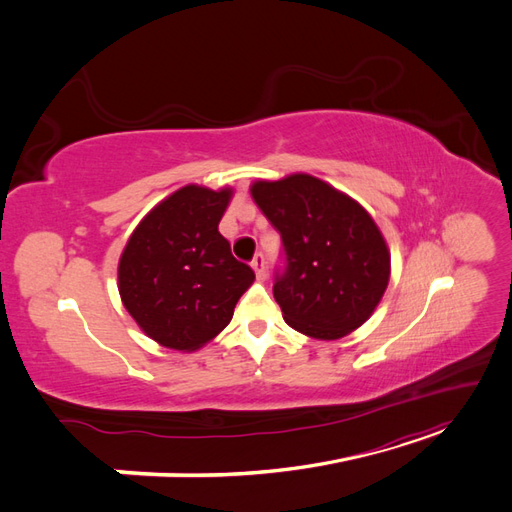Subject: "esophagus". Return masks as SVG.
<instances>
[{
    "instance_id": "1",
    "label": "esophagus",
    "mask_w": 512,
    "mask_h": 512,
    "mask_svg": "<svg viewBox=\"0 0 512 512\" xmlns=\"http://www.w3.org/2000/svg\"><path fill=\"white\" fill-rule=\"evenodd\" d=\"M252 269H254V273H256L258 280H265V277H267L265 256H262V254H256V256H254V260H252Z\"/></svg>"
}]
</instances>
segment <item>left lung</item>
Returning a JSON list of instances; mask_svg holds the SVG:
<instances>
[{"label": "left lung", "mask_w": 512, "mask_h": 512, "mask_svg": "<svg viewBox=\"0 0 512 512\" xmlns=\"http://www.w3.org/2000/svg\"><path fill=\"white\" fill-rule=\"evenodd\" d=\"M250 192L282 235L286 271L275 277L273 297L286 324L327 342L359 329L391 277V252L374 218L307 173L254 181Z\"/></svg>", "instance_id": "left-lung-1"}]
</instances>
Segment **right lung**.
Instances as JSON below:
<instances>
[{
  "label": "right lung",
  "instance_id": "add662e5",
  "mask_svg": "<svg viewBox=\"0 0 512 512\" xmlns=\"http://www.w3.org/2000/svg\"><path fill=\"white\" fill-rule=\"evenodd\" d=\"M232 188L190 183L153 207L123 247L121 303L147 337L194 352L222 333L254 271L230 254L218 224Z\"/></svg>",
  "mask_w": 512,
  "mask_h": 512
}]
</instances>
